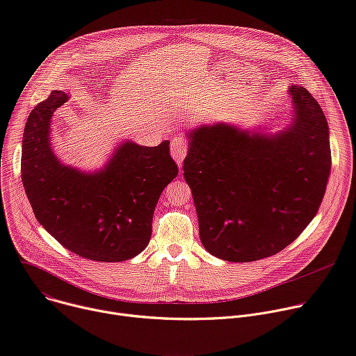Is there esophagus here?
Wrapping results in <instances>:
<instances>
[{
    "label": "esophagus",
    "instance_id": "1",
    "mask_svg": "<svg viewBox=\"0 0 356 356\" xmlns=\"http://www.w3.org/2000/svg\"><path fill=\"white\" fill-rule=\"evenodd\" d=\"M170 153H172L173 159L176 160V163L179 166H181L183 160L186 157V153H187V142L183 138L173 139L172 145H170Z\"/></svg>",
    "mask_w": 356,
    "mask_h": 356
}]
</instances>
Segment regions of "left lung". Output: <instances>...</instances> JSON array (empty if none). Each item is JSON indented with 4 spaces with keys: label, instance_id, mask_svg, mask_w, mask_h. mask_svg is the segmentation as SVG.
I'll return each instance as SVG.
<instances>
[{
    "label": "left lung",
    "instance_id": "left-lung-1",
    "mask_svg": "<svg viewBox=\"0 0 356 356\" xmlns=\"http://www.w3.org/2000/svg\"><path fill=\"white\" fill-rule=\"evenodd\" d=\"M293 118L277 134L218 122L187 134L183 175L200 240L217 258L248 263L293 243L315 217L331 172L327 118L293 85Z\"/></svg>",
    "mask_w": 356,
    "mask_h": 356
}]
</instances>
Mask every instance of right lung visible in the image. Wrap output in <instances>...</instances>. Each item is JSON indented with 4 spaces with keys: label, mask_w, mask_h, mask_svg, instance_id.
Wrapping results in <instances>:
<instances>
[{
    "label": "right lung",
    "mask_w": 356,
    "mask_h": 356,
    "mask_svg": "<svg viewBox=\"0 0 356 356\" xmlns=\"http://www.w3.org/2000/svg\"><path fill=\"white\" fill-rule=\"evenodd\" d=\"M68 101L62 90L28 116L21 156L25 195L42 227L67 250L93 261L119 263L149 244L157 200L179 169L169 142L124 140L106 165L82 172L60 163L51 147V119Z\"/></svg>",
    "instance_id": "obj_1"
}]
</instances>
